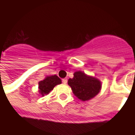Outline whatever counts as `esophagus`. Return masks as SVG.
Returning <instances> with one entry per match:
<instances>
[{"mask_svg": "<svg viewBox=\"0 0 135 135\" xmlns=\"http://www.w3.org/2000/svg\"><path fill=\"white\" fill-rule=\"evenodd\" d=\"M67 82H68V80H67V78H64V79L62 80V82H63L64 84H66Z\"/></svg>", "mask_w": 135, "mask_h": 135, "instance_id": "34e87169", "label": "esophagus"}]
</instances>
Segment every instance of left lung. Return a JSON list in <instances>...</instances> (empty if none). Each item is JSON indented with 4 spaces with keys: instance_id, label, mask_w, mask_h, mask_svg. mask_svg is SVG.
I'll return each mask as SVG.
<instances>
[{
    "instance_id": "1",
    "label": "left lung",
    "mask_w": 135,
    "mask_h": 135,
    "mask_svg": "<svg viewBox=\"0 0 135 135\" xmlns=\"http://www.w3.org/2000/svg\"><path fill=\"white\" fill-rule=\"evenodd\" d=\"M68 85L75 96L81 101H89L100 92L101 82L97 78L88 76L81 71L74 74V78L68 80Z\"/></svg>"
}]
</instances>
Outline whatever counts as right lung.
I'll use <instances>...</instances> for the list:
<instances>
[{"mask_svg":"<svg viewBox=\"0 0 135 135\" xmlns=\"http://www.w3.org/2000/svg\"><path fill=\"white\" fill-rule=\"evenodd\" d=\"M60 84H61V80L57 75L46 76L43 80L38 82L39 93L42 96L48 95L56 85Z\"/></svg>","mask_w":135,"mask_h":135,"instance_id":"add662e5","label":"right lung"}]
</instances>
